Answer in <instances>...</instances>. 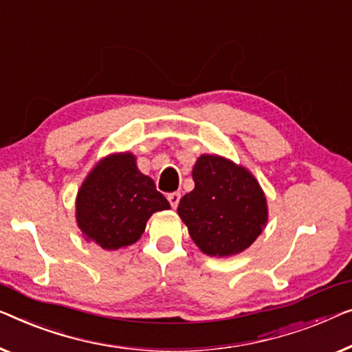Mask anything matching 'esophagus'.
Segmentation results:
<instances>
[{
    "instance_id": "34e87169",
    "label": "esophagus",
    "mask_w": 352,
    "mask_h": 352,
    "mask_svg": "<svg viewBox=\"0 0 352 352\" xmlns=\"http://www.w3.org/2000/svg\"><path fill=\"white\" fill-rule=\"evenodd\" d=\"M179 200H181V193L179 192H173L168 195V201H170V205L173 208H176L177 205H179Z\"/></svg>"
}]
</instances>
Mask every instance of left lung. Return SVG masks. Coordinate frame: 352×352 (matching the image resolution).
Segmentation results:
<instances>
[{"label": "left lung", "mask_w": 352, "mask_h": 352, "mask_svg": "<svg viewBox=\"0 0 352 352\" xmlns=\"http://www.w3.org/2000/svg\"><path fill=\"white\" fill-rule=\"evenodd\" d=\"M192 192L177 214L201 252L232 257L256 241L268 222L267 198L248 168L216 154H203L192 170Z\"/></svg>", "instance_id": "8db88e82"}]
</instances>
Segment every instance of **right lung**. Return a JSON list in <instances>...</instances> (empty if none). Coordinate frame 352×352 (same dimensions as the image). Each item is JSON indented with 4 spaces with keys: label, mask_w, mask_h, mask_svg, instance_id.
<instances>
[{
    "label": "right lung",
    "mask_w": 352,
    "mask_h": 352,
    "mask_svg": "<svg viewBox=\"0 0 352 352\" xmlns=\"http://www.w3.org/2000/svg\"><path fill=\"white\" fill-rule=\"evenodd\" d=\"M164 210H170V203L138 170L131 152L103 157L76 197L78 227L87 241L106 251L138 241L152 214Z\"/></svg>",
    "instance_id": "obj_1"
}]
</instances>
